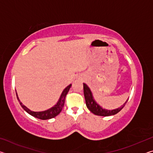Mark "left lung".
Segmentation results:
<instances>
[{
  "label": "left lung",
  "instance_id": "obj_1",
  "mask_svg": "<svg viewBox=\"0 0 153 153\" xmlns=\"http://www.w3.org/2000/svg\"><path fill=\"white\" fill-rule=\"evenodd\" d=\"M83 85H84V94L85 97V100H86V107L92 113H94V115H99V116H104V117L115 115V114H117V113L120 112L121 109H122L128 100V99L127 100L126 102L124 103L123 105H121L120 107H119L117 108H115V109H113V110L105 109V108H103L101 106L98 105L97 102V101L94 100L91 90H90V88L87 86V84H84V83Z\"/></svg>",
  "mask_w": 153,
  "mask_h": 153
}]
</instances>
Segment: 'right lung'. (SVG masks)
<instances>
[{
    "instance_id": "obj_1",
    "label": "right lung",
    "mask_w": 153,
    "mask_h": 153,
    "mask_svg": "<svg viewBox=\"0 0 153 153\" xmlns=\"http://www.w3.org/2000/svg\"><path fill=\"white\" fill-rule=\"evenodd\" d=\"M71 86V84L69 85L68 86H67L63 90V91L62 92L61 97L59 98L58 102H56V104L55 106H53V107L48 108L47 110L43 111H31L27 107H25L24 105H23L22 102L20 101L17 92H16V95H17V100L18 101H19L20 105L22 106V107L24 108V109L26 111L27 113H29L30 115H31L36 118L40 119V120H49V119H52L56 117V115H58L59 114L61 113V111H62V109H63V106L65 104V100L66 95L67 93H68Z\"/></svg>"
}]
</instances>
